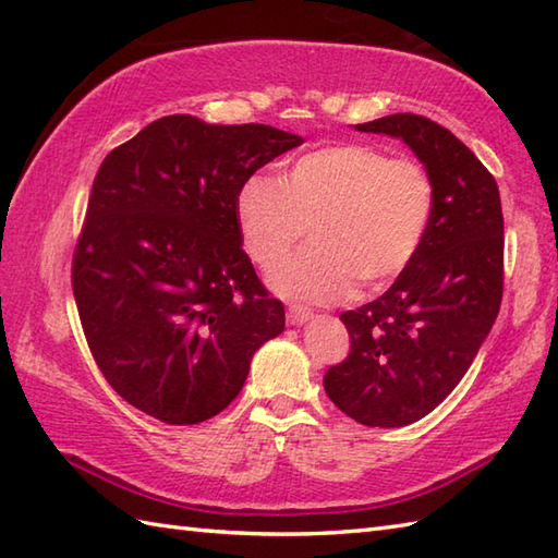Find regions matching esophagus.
Returning <instances> with one entry per match:
<instances>
[{"label":"esophagus","instance_id":"1","mask_svg":"<svg viewBox=\"0 0 558 558\" xmlns=\"http://www.w3.org/2000/svg\"><path fill=\"white\" fill-rule=\"evenodd\" d=\"M312 318H314V314H312L310 310H302V306H290L288 322H290L292 326H304V324H310Z\"/></svg>","mask_w":558,"mask_h":558}]
</instances>
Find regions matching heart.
Wrapping results in <instances>:
<instances>
[{
	"mask_svg": "<svg viewBox=\"0 0 558 558\" xmlns=\"http://www.w3.org/2000/svg\"><path fill=\"white\" fill-rule=\"evenodd\" d=\"M434 216V184L420 162L364 144L306 153L280 174L246 180L236 225L260 268L276 266L306 228L312 246L270 272L280 298L333 304L354 290L384 288L422 248Z\"/></svg>",
	"mask_w": 558,
	"mask_h": 558,
	"instance_id": "1",
	"label": "heart"
}]
</instances>
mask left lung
I'll list each match as a JSON object with an SVG mask.
<instances>
[{
	"label": "left lung",
	"mask_w": 558,
	"mask_h": 558,
	"mask_svg": "<svg viewBox=\"0 0 558 558\" xmlns=\"http://www.w3.org/2000/svg\"><path fill=\"white\" fill-rule=\"evenodd\" d=\"M354 129L400 138L434 184V216L417 256L381 298L340 316L352 348L324 376L338 410L390 429L446 400L499 316L501 196L475 153L426 117L388 114Z\"/></svg>",
	"instance_id": "obj_1"
}]
</instances>
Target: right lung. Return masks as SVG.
Segmentation results:
<instances>
[{
    "label": "right lung",
    "instance_id": "1",
    "mask_svg": "<svg viewBox=\"0 0 558 558\" xmlns=\"http://www.w3.org/2000/svg\"><path fill=\"white\" fill-rule=\"evenodd\" d=\"M302 144L268 124L170 114L102 160L71 280L93 357L129 405L165 424L216 417L286 330L242 248L236 194Z\"/></svg>",
    "mask_w": 558,
    "mask_h": 558
}]
</instances>
